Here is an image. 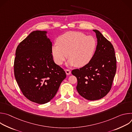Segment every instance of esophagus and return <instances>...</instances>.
<instances>
[{"label":"esophagus","instance_id":"esophagus-1","mask_svg":"<svg viewBox=\"0 0 132 132\" xmlns=\"http://www.w3.org/2000/svg\"><path fill=\"white\" fill-rule=\"evenodd\" d=\"M65 71L66 72V73L67 75H70L71 73V71L70 70H69V69H65Z\"/></svg>","mask_w":132,"mask_h":132}]
</instances>
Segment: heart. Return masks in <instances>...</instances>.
<instances>
[{"label":"heart","instance_id":"1","mask_svg":"<svg viewBox=\"0 0 132 132\" xmlns=\"http://www.w3.org/2000/svg\"><path fill=\"white\" fill-rule=\"evenodd\" d=\"M57 44L52 47L55 62L62 65L67 58V64L80 68L88 65L95 56L97 42L92 36H86L82 32L70 31L60 36Z\"/></svg>","mask_w":132,"mask_h":132}]
</instances>
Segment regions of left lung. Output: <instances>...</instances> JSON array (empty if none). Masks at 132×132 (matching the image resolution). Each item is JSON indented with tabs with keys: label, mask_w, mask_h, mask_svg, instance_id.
Segmentation results:
<instances>
[{
	"label": "left lung",
	"mask_w": 132,
	"mask_h": 132,
	"mask_svg": "<svg viewBox=\"0 0 132 132\" xmlns=\"http://www.w3.org/2000/svg\"><path fill=\"white\" fill-rule=\"evenodd\" d=\"M93 31L97 39L95 56L88 65L71 71L77 79L78 92L81 97L91 101L100 99L107 95L117 70L113 46L100 32Z\"/></svg>",
	"instance_id": "left-lung-1"
}]
</instances>
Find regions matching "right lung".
<instances>
[{"label":"right lung","instance_id":"add662e5","mask_svg":"<svg viewBox=\"0 0 132 132\" xmlns=\"http://www.w3.org/2000/svg\"><path fill=\"white\" fill-rule=\"evenodd\" d=\"M45 31H34L18 45L14 73L23 95L38 104L51 101L66 78L63 68L56 64L52 54V43Z\"/></svg>","mask_w":132,"mask_h":132}]
</instances>
